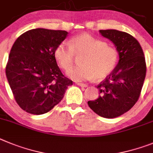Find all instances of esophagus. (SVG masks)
I'll list each match as a JSON object with an SVG mask.
<instances>
[{
    "instance_id": "1",
    "label": "esophagus",
    "mask_w": 153,
    "mask_h": 153,
    "mask_svg": "<svg viewBox=\"0 0 153 153\" xmlns=\"http://www.w3.org/2000/svg\"><path fill=\"white\" fill-rule=\"evenodd\" d=\"M77 85H79V86L81 87H85V88H86V87H88V85L87 84H85V83H81V82H77Z\"/></svg>"
}]
</instances>
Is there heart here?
<instances>
[{
  "mask_svg": "<svg viewBox=\"0 0 153 153\" xmlns=\"http://www.w3.org/2000/svg\"><path fill=\"white\" fill-rule=\"evenodd\" d=\"M80 55L81 65L68 71V76L78 82L107 77L117 65L119 56L116 48L89 34L72 37L68 45L61 42L54 51L56 62L65 71L73 65L75 56Z\"/></svg>",
  "mask_w": 153,
  "mask_h": 153,
  "instance_id": "b5f03b06",
  "label": "heart"
}]
</instances>
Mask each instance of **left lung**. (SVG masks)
I'll list each match as a JSON object with an SVG mask.
<instances>
[{"label": "left lung", "mask_w": 153, "mask_h": 153, "mask_svg": "<svg viewBox=\"0 0 153 153\" xmlns=\"http://www.w3.org/2000/svg\"><path fill=\"white\" fill-rule=\"evenodd\" d=\"M112 41L119 53V62L97 88L99 97L88 101L94 113L104 118H115L127 112L137 102L146 73L144 53L140 42L127 33L100 30Z\"/></svg>", "instance_id": "obj_1"}]
</instances>
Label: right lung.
I'll use <instances>...</instances> for the list:
<instances>
[{
	"label": "right lung",
	"mask_w": 153,
	"mask_h": 153,
	"mask_svg": "<svg viewBox=\"0 0 153 153\" xmlns=\"http://www.w3.org/2000/svg\"><path fill=\"white\" fill-rule=\"evenodd\" d=\"M65 30L33 29L13 43L6 75L16 102L26 112L46 114L62 100L72 81L65 77L54 56L56 46L66 37Z\"/></svg>",
	"instance_id": "obj_1"
}]
</instances>
